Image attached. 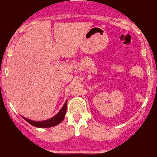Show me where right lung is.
<instances>
[{
    "label": "right lung",
    "instance_id": "add662e5",
    "mask_svg": "<svg viewBox=\"0 0 157 157\" xmlns=\"http://www.w3.org/2000/svg\"><path fill=\"white\" fill-rule=\"evenodd\" d=\"M66 110H67V101L63 104V107L61 108L60 110L58 112V114H56L54 117H52V118H49V119H47V120L44 121H34L30 120L29 118H25V117H22V118L27 123H29L30 124L34 126V127H39V128H48V127H55V126L59 124L63 120V118H64Z\"/></svg>",
    "mask_w": 157,
    "mask_h": 157
}]
</instances>
